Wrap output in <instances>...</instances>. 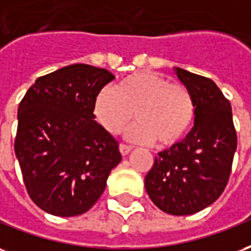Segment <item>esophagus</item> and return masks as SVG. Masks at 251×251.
Segmentation results:
<instances>
[{
	"label": "esophagus",
	"mask_w": 251,
	"mask_h": 251,
	"mask_svg": "<svg viewBox=\"0 0 251 251\" xmlns=\"http://www.w3.org/2000/svg\"><path fill=\"white\" fill-rule=\"evenodd\" d=\"M120 152L123 153V155H128V153L131 152V150H132V147L131 146H127V144H120Z\"/></svg>",
	"instance_id": "1"
}]
</instances>
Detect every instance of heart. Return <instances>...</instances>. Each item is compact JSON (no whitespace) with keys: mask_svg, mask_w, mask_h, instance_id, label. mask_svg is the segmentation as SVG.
Instances as JSON below:
<instances>
[{"mask_svg":"<svg viewBox=\"0 0 251 251\" xmlns=\"http://www.w3.org/2000/svg\"><path fill=\"white\" fill-rule=\"evenodd\" d=\"M195 101L187 87L170 83L158 73L143 71L124 77L115 87L103 88L93 101V113L107 132L118 135L131 123L128 138L162 147L179 143L195 119Z\"/></svg>","mask_w":251,"mask_h":251,"instance_id":"1","label":"heart"}]
</instances>
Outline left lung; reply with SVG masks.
Segmentation results:
<instances>
[{"label": "left lung", "mask_w": 251, "mask_h": 251, "mask_svg": "<svg viewBox=\"0 0 251 251\" xmlns=\"http://www.w3.org/2000/svg\"><path fill=\"white\" fill-rule=\"evenodd\" d=\"M195 101L187 136L155 156L144 186L153 204L171 215H190L221 197L230 178L237 132L231 105L211 78L175 68Z\"/></svg>", "instance_id": "obj_1"}]
</instances>
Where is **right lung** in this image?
I'll return each mask as SVG.
<instances>
[{"mask_svg": "<svg viewBox=\"0 0 251 251\" xmlns=\"http://www.w3.org/2000/svg\"><path fill=\"white\" fill-rule=\"evenodd\" d=\"M115 76L73 64L36 80L18 105L14 152L29 197L57 217L87 213L120 163L119 143L95 120V98Z\"/></svg>", "mask_w": 251, "mask_h": 251, "instance_id": "add662e5", "label": "right lung"}]
</instances>
